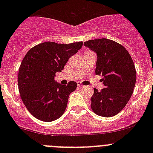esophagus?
I'll return each mask as SVG.
<instances>
[{"label": "esophagus", "instance_id": "34e87169", "mask_svg": "<svg viewBox=\"0 0 153 153\" xmlns=\"http://www.w3.org/2000/svg\"><path fill=\"white\" fill-rule=\"evenodd\" d=\"M78 87H82V86H83V85H81V84H78Z\"/></svg>", "mask_w": 153, "mask_h": 153}]
</instances>
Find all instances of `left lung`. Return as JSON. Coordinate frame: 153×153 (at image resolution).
<instances>
[{
    "label": "left lung",
    "mask_w": 153,
    "mask_h": 153,
    "mask_svg": "<svg viewBox=\"0 0 153 153\" xmlns=\"http://www.w3.org/2000/svg\"><path fill=\"white\" fill-rule=\"evenodd\" d=\"M84 44L97 53L95 74L102 75L105 86L100 92L94 88L92 110L100 116H114L124 109L133 92L136 81L133 61L122 45L112 40L98 38Z\"/></svg>",
    "instance_id": "1"
}]
</instances>
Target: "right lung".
Listing matches in <instances>:
<instances>
[{"label":"right lung","mask_w":153,"mask_h":153,"mask_svg":"<svg viewBox=\"0 0 153 153\" xmlns=\"http://www.w3.org/2000/svg\"><path fill=\"white\" fill-rule=\"evenodd\" d=\"M82 45V41L69 44L48 41L26 54L18 71V89L23 103L35 118L50 122L65 112L69 94L75 90L77 83L69 81L63 86L54 77Z\"/></svg>","instance_id":"obj_1"}]
</instances>
